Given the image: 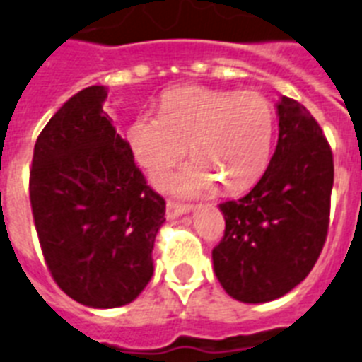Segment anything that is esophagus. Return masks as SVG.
Returning a JSON list of instances; mask_svg holds the SVG:
<instances>
[{
  "mask_svg": "<svg viewBox=\"0 0 362 362\" xmlns=\"http://www.w3.org/2000/svg\"><path fill=\"white\" fill-rule=\"evenodd\" d=\"M190 211H192V205H183V203H175V202L166 203V216H168V219H174V218H177V216H183Z\"/></svg>",
  "mask_w": 362,
  "mask_h": 362,
  "instance_id": "34e87169",
  "label": "esophagus"
}]
</instances>
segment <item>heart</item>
<instances>
[{
  "mask_svg": "<svg viewBox=\"0 0 362 362\" xmlns=\"http://www.w3.org/2000/svg\"><path fill=\"white\" fill-rule=\"evenodd\" d=\"M273 135V106L260 93L183 88L163 97L160 117H135L128 143L139 165L153 175L177 165L190 144L196 160L157 183L197 196L216 181L227 192L255 183L269 163Z\"/></svg>",
  "mask_w": 362,
  "mask_h": 362,
  "instance_id": "1",
  "label": "heart"
}]
</instances>
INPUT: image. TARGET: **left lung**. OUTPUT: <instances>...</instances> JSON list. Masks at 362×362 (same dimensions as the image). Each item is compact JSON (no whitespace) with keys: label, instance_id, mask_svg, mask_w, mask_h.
<instances>
[{"label":"left lung","instance_id":"8db88e82","mask_svg":"<svg viewBox=\"0 0 362 362\" xmlns=\"http://www.w3.org/2000/svg\"><path fill=\"white\" fill-rule=\"evenodd\" d=\"M278 143L251 192L225 202V234L212 249L214 273L245 304L271 302L304 280L319 260L329 225L333 153L300 102L276 104Z\"/></svg>","mask_w":362,"mask_h":362}]
</instances>
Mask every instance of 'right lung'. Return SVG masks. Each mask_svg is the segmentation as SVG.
<instances>
[{"label": "right lung", "instance_id": "obj_1", "mask_svg": "<svg viewBox=\"0 0 362 362\" xmlns=\"http://www.w3.org/2000/svg\"><path fill=\"white\" fill-rule=\"evenodd\" d=\"M106 97L91 86L52 115L29 177L47 269L67 296L98 310L129 304L150 282L166 206L102 110Z\"/></svg>", "mask_w": 362, "mask_h": 362}]
</instances>
